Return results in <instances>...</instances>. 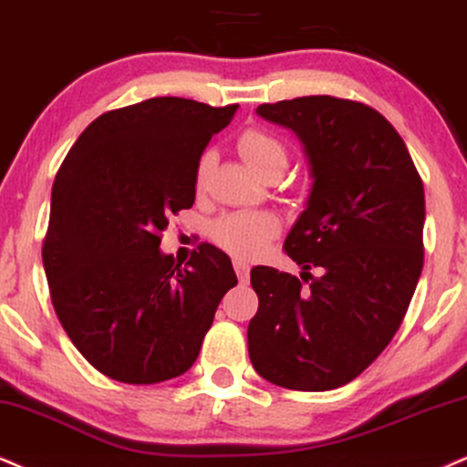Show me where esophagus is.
<instances>
[{
  "mask_svg": "<svg viewBox=\"0 0 467 467\" xmlns=\"http://www.w3.org/2000/svg\"><path fill=\"white\" fill-rule=\"evenodd\" d=\"M234 270H235V275H238V279L243 281V284H246V281H249V270H251L249 264L243 262V260H235L234 262Z\"/></svg>",
  "mask_w": 467,
  "mask_h": 467,
  "instance_id": "1",
  "label": "esophagus"
}]
</instances>
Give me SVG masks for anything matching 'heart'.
Wrapping results in <instances>:
<instances>
[{"label":"heart","instance_id":"1","mask_svg":"<svg viewBox=\"0 0 467 467\" xmlns=\"http://www.w3.org/2000/svg\"><path fill=\"white\" fill-rule=\"evenodd\" d=\"M238 153L257 175H281L287 166L285 142L266 130L249 128L238 136ZM212 169V153L205 151L194 169V186L203 190ZM279 232V221L266 212H240L212 224L214 243L235 257H255Z\"/></svg>","mask_w":467,"mask_h":467}]
</instances>
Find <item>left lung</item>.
I'll list each match as a JSON object with an SVG mask.
<instances>
[{
  "label": "left lung",
  "mask_w": 467,
  "mask_h": 467,
  "mask_svg": "<svg viewBox=\"0 0 467 467\" xmlns=\"http://www.w3.org/2000/svg\"><path fill=\"white\" fill-rule=\"evenodd\" d=\"M257 114L295 131L314 182L284 244L301 279L251 270L249 357L279 388L327 392L359 377L405 318L424 264V186L399 131L366 103L312 95Z\"/></svg>",
  "instance_id": "left-lung-1"
}]
</instances>
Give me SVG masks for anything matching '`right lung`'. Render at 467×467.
Segmentation results:
<instances>
[{
    "label": "right lung",
    "mask_w": 467,
    "mask_h": 467,
    "mask_svg": "<svg viewBox=\"0 0 467 467\" xmlns=\"http://www.w3.org/2000/svg\"><path fill=\"white\" fill-rule=\"evenodd\" d=\"M238 106L182 97L119 108L75 140L51 188L43 243L56 316L90 366L160 383L197 361L232 260L201 244L186 266L160 251L169 218L194 203V169Z\"/></svg>",
    "instance_id": "1"
}]
</instances>
